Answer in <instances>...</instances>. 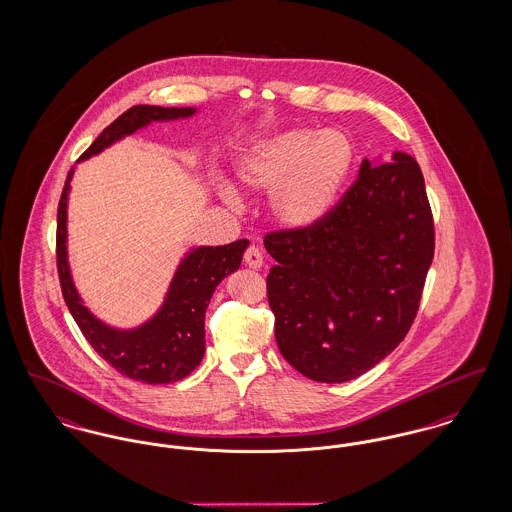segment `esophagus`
<instances>
[{
  "mask_svg": "<svg viewBox=\"0 0 512 512\" xmlns=\"http://www.w3.org/2000/svg\"><path fill=\"white\" fill-rule=\"evenodd\" d=\"M244 264L252 269L262 268L264 256H262V252H260L258 246L252 244V246H248V248L244 250Z\"/></svg>",
  "mask_w": 512,
  "mask_h": 512,
  "instance_id": "esophagus-1",
  "label": "esophagus"
}]
</instances>
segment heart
Wrapping results in <instances>:
<instances>
[{
	"label": "heart",
	"mask_w": 512,
	"mask_h": 512,
	"mask_svg": "<svg viewBox=\"0 0 512 512\" xmlns=\"http://www.w3.org/2000/svg\"><path fill=\"white\" fill-rule=\"evenodd\" d=\"M352 163L354 144L345 131L293 129L256 144L237 173L246 189L271 194L273 216L281 223L308 227L333 208Z\"/></svg>",
	"instance_id": "b5f03b06"
}]
</instances>
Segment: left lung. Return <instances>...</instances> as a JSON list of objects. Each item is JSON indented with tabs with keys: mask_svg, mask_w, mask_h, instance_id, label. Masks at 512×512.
<instances>
[{
	"mask_svg": "<svg viewBox=\"0 0 512 512\" xmlns=\"http://www.w3.org/2000/svg\"><path fill=\"white\" fill-rule=\"evenodd\" d=\"M268 302L283 358L302 376L343 383L399 347L418 314L435 229L418 162L364 160L358 179L308 227L264 239Z\"/></svg>",
	"mask_w": 512,
	"mask_h": 512,
	"instance_id": "obj_1",
	"label": "left lung"
}]
</instances>
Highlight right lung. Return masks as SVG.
<instances>
[{
    "label": "right lung",
    "mask_w": 512,
    "mask_h": 512,
    "mask_svg": "<svg viewBox=\"0 0 512 512\" xmlns=\"http://www.w3.org/2000/svg\"><path fill=\"white\" fill-rule=\"evenodd\" d=\"M192 108H162V106H133L121 113L100 136L88 146L79 158L86 160L102 152L121 136L131 135L150 121L189 117ZM73 179V169L67 173V181L57 206V233L55 256L57 275L65 304L81 327L82 335L109 366L119 374L142 383H173L200 364L206 339L204 316L208 302L223 277L237 271L243 260L246 239L223 246H200L187 254L177 269L162 310L142 327L133 331H117L96 320L84 306L73 285L67 264V194Z\"/></svg>",
    "instance_id": "obj_1"
}]
</instances>
